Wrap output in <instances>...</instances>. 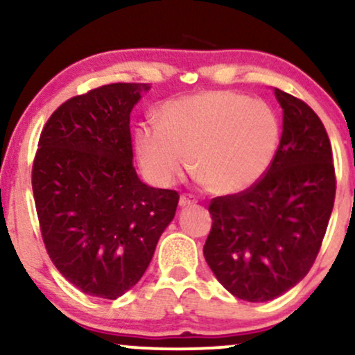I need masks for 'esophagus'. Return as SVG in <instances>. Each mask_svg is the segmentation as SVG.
Returning a JSON list of instances; mask_svg holds the SVG:
<instances>
[{"label": "esophagus", "instance_id": "esophagus-1", "mask_svg": "<svg viewBox=\"0 0 355 355\" xmlns=\"http://www.w3.org/2000/svg\"><path fill=\"white\" fill-rule=\"evenodd\" d=\"M197 203V200H195L191 195H182L180 200H178V205H180V209H189V207L195 205Z\"/></svg>", "mask_w": 355, "mask_h": 355}]
</instances>
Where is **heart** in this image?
<instances>
[{"label":"heart","instance_id":"heart-1","mask_svg":"<svg viewBox=\"0 0 355 355\" xmlns=\"http://www.w3.org/2000/svg\"><path fill=\"white\" fill-rule=\"evenodd\" d=\"M280 120L266 101L235 92H202L166 101L158 123L135 132L138 160L158 185H172L190 166L215 195H237L255 185L274 162Z\"/></svg>","mask_w":355,"mask_h":355}]
</instances>
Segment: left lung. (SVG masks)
<instances>
[{
  "label": "left lung",
  "mask_w": 355,
  "mask_h": 355,
  "mask_svg": "<svg viewBox=\"0 0 355 355\" xmlns=\"http://www.w3.org/2000/svg\"><path fill=\"white\" fill-rule=\"evenodd\" d=\"M282 138L266 177L214 198L207 263L232 295L267 302L307 275L327 230L336 173L327 132L302 100L274 88Z\"/></svg>",
  "instance_id": "1"
}]
</instances>
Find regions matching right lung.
Instances as JSON below:
<instances>
[{
	"instance_id": "right-lung-1",
	"label": "right lung",
	"mask_w": 355,
	"mask_h": 355,
	"mask_svg": "<svg viewBox=\"0 0 355 355\" xmlns=\"http://www.w3.org/2000/svg\"><path fill=\"white\" fill-rule=\"evenodd\" d=\"M145 83H113L64 101L40 137L33 195L43 242L60 274L115 300L148 268L178 205L133 168L130 113Z\"/></svg>"
}]
</instances>
